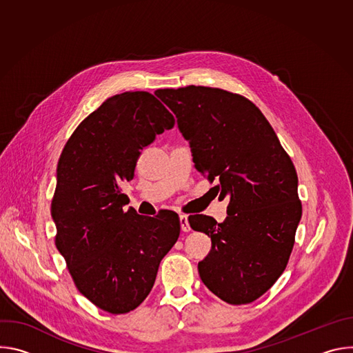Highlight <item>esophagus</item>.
<instances>
[{"mask_svg":"<svg viewBox=\"0 0 353 353\" xmlns=\"http://www.w3.org/2000/svg\"><path fill=\"white\" fill-rule=\"evenodd\" d=\"M180 226H181V230H183V232H190V230H191L187 215H180Z\"/></svg>","mask_w":353,"mask_h":353,"instance_id":"34e87169","label":"esophagus"}]
</instances>
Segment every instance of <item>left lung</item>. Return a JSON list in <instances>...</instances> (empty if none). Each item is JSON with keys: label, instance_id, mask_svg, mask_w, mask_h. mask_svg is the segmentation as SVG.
I'll use <instances>...</instances> for the list:
<instances>
[{"label": "left lung", "instance_id": "1", "mask_svg": "<svg viewBox=\"0 0 353 353\" xmlns=\"http://www.w3.org/2000/svg\"><path fill=\"white\" fill-rule=\"evenodd\" d=\"M190 142L195 169L228 216L191 215L190 226L211 237L198 263L201 281L230 305L251 303L282 275L301 218L297 174L274 128L248 99L219 88L158 89Z\"/></svg>", "mask_w": 353, "mask_h": 353}]
</instances>
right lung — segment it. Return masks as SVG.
Here are the masks:
<instances>
[{
    "label": "right lung",
    "mask_w": 353,
    "mask_h": 353,
    "mask_svg": "<svg viewBox=\"0 0 353 353\" xmlns=\"http://www.w3.org/2000/svg\"><path fill=\"white\" fill-rule=\"evenodd\" d=\"M173 125L174 117L154 94H116L77 127L59 159L52 201L56 245L78 290L112 314L142 303L180 234L177 214L125 212L121 192L134 179L141 150Z\"/></svg>",
    "instance_id": "1"
}]
</instances>
